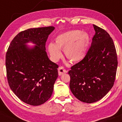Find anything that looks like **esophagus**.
Wrapping results in <instances>:
<instances>
[{
  "label": "esophagus",
  "instance_id": "34e87169",
  "mask_svg": "<svg viewBox=\"0 0 122 122\" xmlns=\"http://www.w3.org/2000/svg\"><path fill=\"white\" fill-rule=\"evenodd\" d=\"M58 75L60 76L63 75V74L66 73V71L65 69V68L63 66H60L58 69Z\"/></svg>",
  "mask_w": 122,
  "mask_h": 122
}]
</instances>
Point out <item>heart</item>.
Masks as SVG:
<instances>
[{
	"mask_svg": "<svg viewBox=\"0 0 122 122\" xmlns=\"http://www.w3.org/2000/svg\"><path fill=\"white\" fill-rule=\"evenodd\" d=\"M89 42V37L86 33L80 30H71L57 36L55 43H50L48 51L54 61L62 57L60 51L64 50L65 57L71 62H78L84 58Z\"/></svg>",
	"mask_w": 122,
	"mask_h": 122,
	"instance_id": "b5f03b06",
	"label": "heart"
}]
</instances>
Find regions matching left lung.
Returning <instances> with one entry per match:
<instances>
[{"mask_svg": "<svg viewBox=\"0 0 122 122\" xmlns=\"http://www.w3.org/2000/svg\"><path fill=\"white\" fill-rule=\"evenodd\" d=\"M95 34L84 58L71 67L70 89L81 102L92 103L102 99L112 88L117 57L110 34L93 25Z\"/></svg>", "mask_w": 122, "mask_h": 122, "instance_id": "obj_1", "label": "left lung"}]
</instances>
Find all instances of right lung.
<instances>
[{
  "label": "right lung",
  "instance_id": "add662e5",
  "mask_svg": "<svg viewBox=\"0 0 122 122\" xmlns=\"http://www.w3.org/2000/svg\"><path fill=\"white\" fill-rule=\"evenodd\" d=\"M53 26L31 28L16 35L5 55L8 85L17 97L31 106L42 104L51 97L58 77V65L49 59L45 50ZM36 45L29 48L25 43Z\"/></svg>",
  "mask_w": 122,
  "mask_h": 122
}]
</instances>
